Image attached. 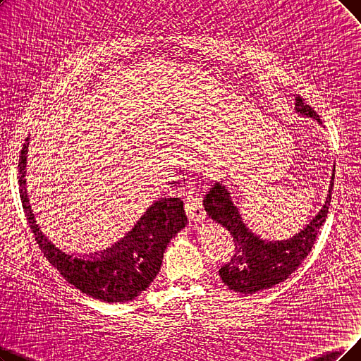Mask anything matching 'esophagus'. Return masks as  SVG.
I'll use <instances>...</instances> for the list:
<instances>
[{
  "label": "esophagus",
  "mask_w": 361,
  "mask_h": 361,
  "mask_svg": "<svg viewBox=\"0 0 361 361\" xmlns=\"http://www.w3.org/2000/svg\"><path fill=\"white\" fill-rule=\"evenodd\" d=\"M185 209H186V213H188L190 222L192 225H197L204 221L206 212L203 207V201H201V198H198L197 195H188V198L185 201Z\"/></svg>",
  "instance_id": "esophagus-1"
}]
</instances>
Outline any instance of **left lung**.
Returning <instances> with one entry per match:
<instances>
[{"mask_svg": "<svg viewBox=\"0 0 361 361\" xmlns=\"http://www.w3.org/2000/svg\"><path fill=\"white\" fill-rule=\"evenodd\" d=\"M295 111L305 117H311L322 124V120L302 96L295 97ZM335 182V169L331 175L330 188L322 210L317 213L310 224L289 240L271 241L255 235L244 225L238 207L234 206L226 186L216 182L204 195V210L209 218L225 226L234 240V255L219 269L222 281L231 290L238 293H255L280 284L289 279L298 269L300 262L310 255L317 235L324 224L331 200Z\"/></svg>", "mask_w": 361, "mask_h": 361, "instance_id": "1", "label": "left lung"}]
</instances>
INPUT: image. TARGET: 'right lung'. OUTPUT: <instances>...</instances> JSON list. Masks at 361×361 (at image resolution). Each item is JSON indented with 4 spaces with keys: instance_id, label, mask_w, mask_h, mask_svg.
<instances>
[{
    "instance_id": "obj_1",
    "label": "right lung",
    "mask_w": 361,
    "mask_h": 361,
    "mask_svg": "<svg viewBox=\"0 0 361 361\" xmlns=\"http://www.w3.org/2000/svg\"><path fill=\"white\" fill-rule=\"evenodd\" d=\"M30 137L25 139L19 157V192L26 221L41 252L68 283L94 299L128 302L137 298L157 277L170 240L188 224L180 198H164L154 203L135 228L115 246L92 259L68 255L41 233L35 224L26 194V154Z\"/></svg>"
}]
</instances>
